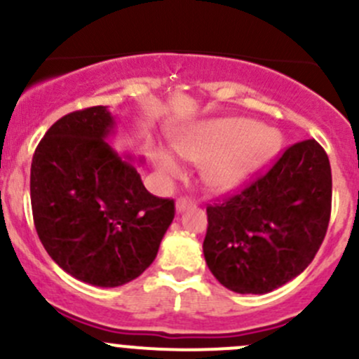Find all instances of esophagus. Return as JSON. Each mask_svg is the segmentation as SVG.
I'll use <instances>...</instances> for the list:
<instances>
[{
	"label": "esophagus",
	"instance_id": "obj_1",
	"mask_svg": "<svg viewBox=\"0 0 359 359\" xmlns=\"http://www.w3.org/2000/svg\"><path fill=\"white\" fill-rule=\"evenodd\" d=\"M193 206H196V203H194L193 200H189V198H179L175 203V210L177 212H184V210L187 208H193Z\"/></svg>",
	"mask_w": 359,
	"mask_h": 359
}]
</instances>
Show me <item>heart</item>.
I'll return each mask as SVG.
<instances>
[{"mask_svg": "<svg viewBox=\"0 0 359 359\" xmlns=\"http://www.w3.org/2000/svg\"><path fill=\"white\" fill-rule=\"evenodd\" d=\"M283 137L276 128L247 118H219L196 123L177 133L172 147L186 161L201 165V177L217 193L238 189L278 154ZM156 170L166 180L180 175V165L159 149Z\"/></svg>", "mask_w": 359, "mask_h": 359, "instance_id": "b5f03b06", "label": "heart"}]
</instances>
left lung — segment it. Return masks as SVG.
<instances>
[{
  "label": "left lung",
  "mask_w": 359,
  "mask_h": 359,
  "mask_svg": "<svg viewBox=\"0 0 359 359\" xmlns=\"http://www.w3.org/2000/svg\"><path fill=\"white\" fill-rule=\"evenodd\" d=\"M330 210L327 153L314 139L293 144L266 175L206 208V266L236 293L276 290L313 262Z\"/></svg>",
  "instance_id": "left-lung-1"
}]
</instances>
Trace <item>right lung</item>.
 Returning a JSON list of instances; mask_svg holds the SVG:
<instances>
[{"label": "right lung", "instance_id": "right-lung-1", "mask_svg": "<svg viewBox=\"0 0 359 359\" xmlns=\"http://www.w3.org/2000/svg\"><path fill=\"white\" fill-rule=\"evenodd\" d=\"M114 128L106 106L71 112L50 126L31 163L43 247L72 278L102 288L139 278L175 217L173 200L144 187L135 156L109 146Z\"/></svg>", "mask_w": 359, "mask_h": 359}]
</instances>
